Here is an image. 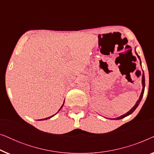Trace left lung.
I'll return each instance as SVG.
<instances>
[{
    "mask_svg": "<svg viewBox=\"0 0 154 154\" xmlns=\"http://www.w3.org/2000/svg\"><path fill=\"white\" fill-rule=\"evenodd\" d=\"M137 54V57H138V58L140 59V56L138 55L137 54V53H136ZM141 60H140V64H141ZM142 86H143V88H142V92H141V94H140V98H139V100H138V101L137 102H136V104L134 105V106L132 107V108L130 109V110L128 111V113H126L125 114H124V115H123V116H120V117H118V118H116V119H112L113 120H119V119H123V118H125V117H126V116H129L130 114H131V113L133 112V111L135 110V109H137V107L138 106V105H139V104H140V102H141V100H142V97H143V94H144V88H145V78H144V72H143V74H142Z\"/></svg>",
    "mask_w": 154,
    "mask_h": 154,
    "instance_id": "1",
    "label": "left lung"
}]
</instances>
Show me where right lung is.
Instances as JSON below:
<instances>
[{
    "mask_svg": "<svg viewBox=\"0 0 154 154\" xmlns=\"http://www.w3.org/2000/svg\"><path fill=\"white\" fill-rule=\"evenodd\" d=\"M63 105H64V104H62V106H61V108H60V109H62V106H63ZM60 110H59V111H60ZM54 115H55V114H54ZM54 115H53V116H50V117H48V118H46V119H41V120H46V119H50V118H52V116H54ZM39 121H40V120H39Z\"/></svg>",
    "mask_w": 154,
    "mask_h": 154,
    "instance_id": "right-lung-1",
    "label": "right lung"
}]
</instances>
